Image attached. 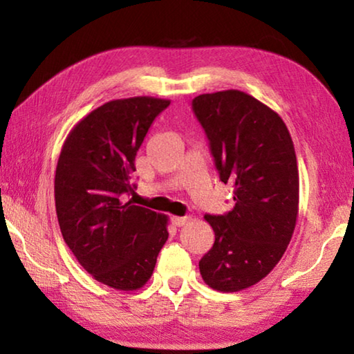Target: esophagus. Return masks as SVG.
Returning <instances> with one entry per match:
<instances>
[{
	"mask_svg": "<svg viewBox=\"0 0 354 354\" xmlns=\"http://www.w3.org/2000/svg\"><path fill=\"white\" fill-rule=\"evenodd\" d=\"M187 217H171V225H175V226H183V225H185L187 223Z\"/></svg>",
	"mask_w": 354,
	"mask_h": 354,
	"instance_id": "obj_1",
	"label": "esophagus"
}]
</instances>
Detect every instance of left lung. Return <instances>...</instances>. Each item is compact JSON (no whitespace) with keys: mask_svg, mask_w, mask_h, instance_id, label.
I'll use <instances>...</instances> for the list:
<instances>
[{"mask_svg":"<svg viewBox=\"0 0 354 354\" xmlns=\"http://www.w3.org/2000/svg\"><path fill=\"white\" fill-rule=\"evenodd\" d=\"M192 109L236 201L225 215H205L215 242L200 273L214 290L248 289L277 267L295 230L299 179L292 137L277 112L241 91L198 95Z\"/></svg>","mask_w":354,"mask_h":354,"instance_id":"obj_1","label":"left lung"}]
</instances>
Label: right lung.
Listing matches in <instances>:
<instances>
[{
	"label": "right lung",
	"mask_w": 354,
	"mask_h": 354,
	"mask_svg": "<svg viewBox=\"0 0 354 354\" xmlns=\"http://www.w3.org/2000/svg\"><path fill=\"white\" fill-rule=\"evenodd\" d=\"M170 100H112L70 131L59 156L55 200L65 243L84 270L117 290L151 278L169 239L164 214L123 203L136 184V156L153 120Z\"/></svg>",
	"instance_id": "1"
}]
</instances>
